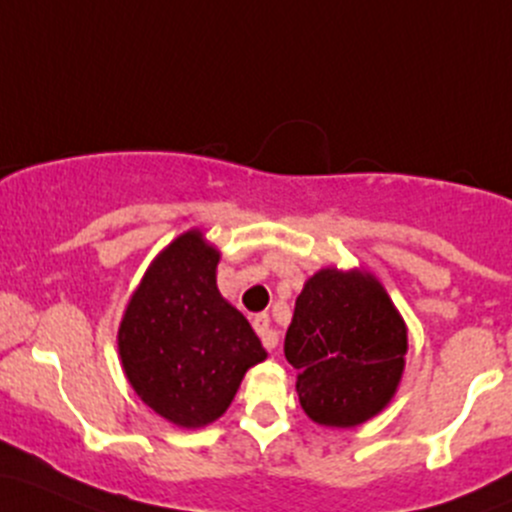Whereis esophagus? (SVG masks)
Here are the masks:
<instances>
[{"mask_svg": "<svg viewBox=\"0 0 512 512\" xmlns=\"http://www.w3.org/2000/svg\"><path fill=\"white\" fill-rule=\"evenodd\" d=\"M252 325H255L257 335L262 338V345L267 347V350H274L279 342V330L274 328L272 320H269L267 313H262V316H255V320H252Z\"/></svg>", "mask_w": 512, "mask_h": 512, "instance_id": "1", "label": "esophagus"}]
</instances>
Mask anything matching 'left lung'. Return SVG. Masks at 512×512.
Masks as SVG:
<instances>
[{"instance_id": "obj_1", "label": "left lung", "mask_w": 512, "mask_h": 512, "mask_svg": "<svg viewBox=\"0 0 512 512\" xmlns=\"http://www.w3.org/2000/svg\"><path fill=\"white\" fill-rule=\"evenodd\" d=\"M408 328L386 286L364 267H323L296 296L284 355L303 413L325 428H357L396 396Z\"/></svg>"}]
</instances>
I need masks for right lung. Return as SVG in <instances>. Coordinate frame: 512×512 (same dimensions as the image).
<instances>
[{
  "label": "right lung",
  "mask_w": 512,
  "mask_h": 512,
  "mask_svg": "<svg viewBox=\"0 0 512 512\" xmlns=\"http://www.w3.org/2000/svg\"><path fill=\"white\" fill-rule=\"evenodd\" d=\"M221 250L199 228L162 247L123 311L119 357L140 401L184 430L206 428L233 403L267 350L221 296Z\"/></svg>",
  "instance_id": "add662e5"
}]
</instances>
